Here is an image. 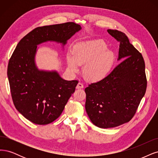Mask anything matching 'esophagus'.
<instances>
[{
	"instance_id": "esophagus-1",
	"label": "esophagus",
	"mask_w": 158,
	"mask_h": 158,
	"mask_svg": "<svg viewBox=\"0 0 158 158\" xmlns=\"http://www.w3.org/2000/svg\"><path fill=\"white\" fill-rule=\"evenodd\" d=\"M83 85L81 83H79L78 84H77V85L76 86V89H83Z\"/></svg>"
}]
</instances>
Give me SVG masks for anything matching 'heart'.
Segmentation results:
<instances>
[{
    "instance_id": "heart-1",
    "label": "heart",
    "mask_w": 158,
    "mask_h": 158,
    "mask_svg": "<svg viewBox=\"0 0 158 158\" xmlns=\"http://www.w3.org/2000/svg\"><path fill=\"white\" fill-rule=\"evenodd\" d=\"M102 40H94L79 43L73 48L72 53L67 54L68 66L72 73H77L80 65L86 64L83 75L90 82H97L104 79L114 62L113 53Z\"/></svg>"
}]
</instances>
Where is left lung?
Returning a JSON list of instances; mask_svg holds the SVG:
<instances>
[{
    "mask_svg": "<svg viewBox=\"0 0 158 158\" xmlns=\"http://www.w3.org/2000/svg\"><path fill=\"white\" fill-rule=\"evenodd\" d=\"M107 31L120 42L118 60H123L107 77L85 88V110L96 127L112 128L129 121L145 94L147 81L142 54L118 30Z\"/></svg>",
    "mask_w": 158,
    "mask_h": 158,
    "instance_id": "obj_1",
    "label": "left lung"
}]
</instances>
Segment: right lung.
<instances>
[{
	"instance_id": "1",
	"label": "right lung",
	"mask_w": 158,
	"mask_h": 158,
	"mask_svg": "<svg viewBox=\"0 0 158 158\" xmlns=\"http://www.w3.org/2000/svg\"><path fill=\"white\" fill-rule=\"evenodd\" d=\"M81 29L74 22L35 28L15 48L7 71L12 97L16 110L32 123L47 125L56 119L78 83L62 79L56 70L39 69L37 46L55 42L64 50L68 40Z\"/></svg>"
}]
</instances>
